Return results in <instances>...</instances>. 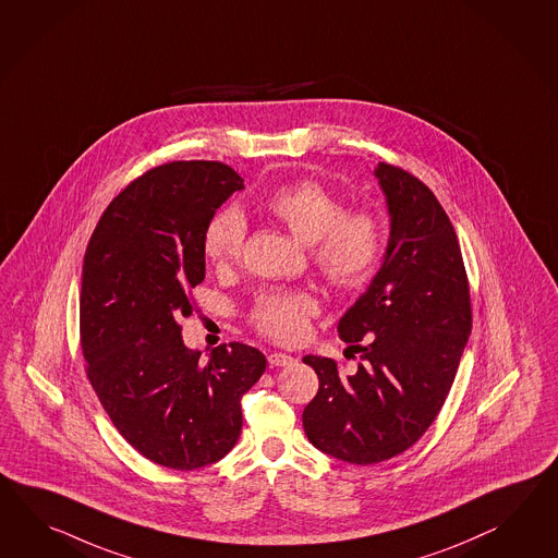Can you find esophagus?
<instances>
[{
  "label": "esophagus",
  "mask_w": 558,
  "mask_h": 558,
  "mask_svg": "<svg viewBox=\"0 0 558 558\" xmlns=\"http://www.w3.org/2000/svg\"><path fill=\"white\" fill-rule=\"evenodd\" d=\"M268 363H270V367H286V365L294 363V356L286 353H272L268 356Z\"/></svg>",
  "instance_id": "1"
}]
</instances>
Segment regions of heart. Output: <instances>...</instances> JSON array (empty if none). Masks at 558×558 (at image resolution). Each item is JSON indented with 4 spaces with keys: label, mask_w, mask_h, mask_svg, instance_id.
Segmentation results:
<instances>
[{
    "label": "heart",
    "mask_w": 558,
    "mask_h": 558,
    "mask_svg": "<svg viewBox=\"0 0 558 558\" xmlns=\"http://www.w3.org/2000/svg\"><path fill=\"white\" fill-rule=\"evenodd\" d=\"M264 211L299 242L311 245L316 272L337 290L363 288L379 268L385 252L383 219L363 207L347 209L342 197L316 179H296L276 187L264 199ZM245 235L244 216L233 207L219 209L205 226V259L218 270L230 268L242 258ZM316 313L313 294L272 290L256 300L250 320L264 337L292 344L304 339Z\"/></svg>",
    "instance_id": "1"
}]
</instances>
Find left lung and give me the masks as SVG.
I'll return each instance as SVG.
<instances>
[{
  "label": "left lung",
  "instance_id": "8db88e82",
  "mask_svg": "<svg viewBox=\"0 0 558 558\" xmlns=\"http://www.w3.org/2000/svg\"><path fill=\"white\" fill-rule=\"evenodd\" d=\"M391 238L367 292L340 318V339L361 353L353 375L335 359L304 356L318 393L302 425L314 448L356 465L403 453L435 422L472 330L462 250L434 191L405 169H375Z\"/></svg>",
  "mask_w": 558,
  "mask_h": 558
}]
</instances>
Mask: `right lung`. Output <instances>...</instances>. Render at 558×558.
I'll return each instance as SVG.
<instances>
[{
	"label": "right lung",
	"instance_id": "obj_1",
	"mask_svg": "<svg viewBox=\"0 0 558 558\" xmlns=\"http://www.w3.org/2000/svg\"><path fill=\"white\" fill-rule=\"evenodd\" d=\"M244 187L230 165L171 161L131 181L98 219L84 254V371L119 434L153 463L197 470L242 432V397L266 371L244 342L209 359L185 349L181 318L205 278V226Z\"/></svg>",
	"mask_w": 558,
	"mask_h": 558
}]
</instances>
